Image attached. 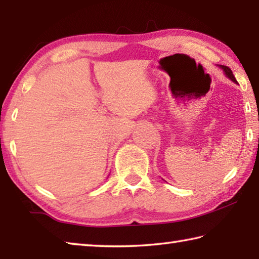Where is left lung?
<instances>
[{
	"label": "left lung",
	"mask_w": 259,
	"mask_h": 259,
	"mask_svg": "<svg viewBox=\"0 0 259 259\" xmlns=\"http://www.w3.org/2000/svg\"><path fill=\"white\" fill-rule=\"evenodd\" d=\"M221 67L223 71L225 72V74H226V76L230 78L231 81H233L234 83H236V80H235V77H234V75H233V73H232V71H231V68L230 67H227V66H223V65H221Z\"/></svg>",
	"instance_id": "8db88e82"
}]
</instances>
